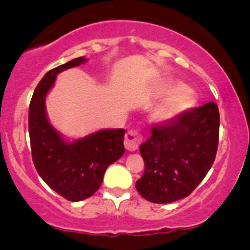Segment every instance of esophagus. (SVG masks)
<instances>
[{
  "label": "esophagus",
  "instance_id": "34e87169",
  "mask_svg": "<svg viewBox=\"0 0 250 250\" xmlns=\"http://www.w3.org/2000/svg\"><path fill=\"white\" fill-rule=\"evenodd\" d=\"M143 141V136L137 130H130L125 136V147L129 151H135Z\"/></svg>",
  "mask_w": 250,
  "mask_h": 250
}]
</instances>
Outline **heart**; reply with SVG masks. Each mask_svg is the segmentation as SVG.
I'll use <instances>...</instances> for the list:
<instances>
[{"label":"heart","instance_id":"b5f03b06","mask_svg":"<svg viewBox=\"0 0 250 250\" xmlns=\"http://www.w3.org/2000/svg\"><path fill=\"white\" fill-rule=\"evenodd\" d=\"M168 97L154 111V119L157 122H169L177 117L193 104V96L188 93V88L182 83H175L169 88Z\"/></svg>","mask_w":250,"mask_h":250}]
</instances>
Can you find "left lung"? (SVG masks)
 <instances>
[{
    "mask_svg": "<svg viewBox=\"0 0 250 250\" xmlns=\"http://www.w3.org/2000/svg\"><path fill=\"white\" fill-rule=\"evenodd\" d=\"M220 113L215 102L153 125L140 146L145 173L136 181L143 199L170 203L187 197L213 166L219 146Z\"/></svg>",
    "mask_w": 250,
    "mask_h": 250,
    "instance_id": "1",
    "label": "left lung"
}]
</instances>
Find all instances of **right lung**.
I'll return each instance as SVG.
<instances>
[{"instance_id":"add662e5","label":"right lung","mask_w":250,"mask_h":250,"mask_svg":"<svg viewBox=\"0 0 250 250\" xmlns=\"http://www.w3.org/2000/svg\"><path fill=\"white\" fill-rule=\"evenodd\" d=\"M77 57L45 74L29 104L30 147L34 166L42 180L68 201H82L95 194L111 163L125 154V129H103L69 142L48 121L45 96L61 71L84 63Z\"/></svg>"}]
</instances>
